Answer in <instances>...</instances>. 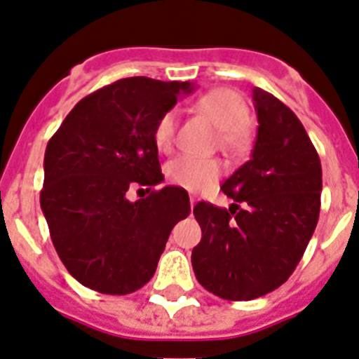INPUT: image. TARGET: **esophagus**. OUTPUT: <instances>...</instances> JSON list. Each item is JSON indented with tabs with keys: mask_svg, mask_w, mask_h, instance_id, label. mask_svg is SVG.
Here are the masks:
<instances>
[{
	"mask_svg": "<svg viewBox=\"0 0 359 359\" xmlns=\"http://www.w3.org/2000/svg\"><path fill=\"white\" fill-rule=\"evenodd\" d=\"M195 204H197V201H195V198H189V205H191V208H193V205H195Z\"/></svg>",
	"mask_w": 359,
	"mask_h": 359,
	"instance_id": "obj_1",
	"label": "esophagus"
}]
</instances>
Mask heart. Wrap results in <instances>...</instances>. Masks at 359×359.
I'll list each match as a JSON object with an SVG mask.
<instances>
[{"instance_id":"b5f03b06","label":"heart","mask_w":359,"mask_h":359,"mask_svg":"<svg viewBox=\"0 0 359 359\" xmlns=\"http://www.w3.org/2000/svg\"><path fill=\"white\" fill-rule=\"evenodd\" d=\"M198 114L218 128L220 142L227 148L244 146L249 137V108L245 99L231 88H215L205 92L195 102ZM179 124L177 110H168L161 115L154 126L155 148L166 154L173 148ZM222 166L217 158L179 155L166 164V177L171 184L188 189L204 191L211 188L220 177Z\"/></svg>"}]
</instances>
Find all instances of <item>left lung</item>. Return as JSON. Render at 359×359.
<instances>
[{
  "label": "left lung",
  "mask_w": 359,
  "mask_h": 359,
  "mask_svg": "<svg viewBox=\"0 0 359 359\" xmlns=\"http://www.w3.org/2000/svg\"><path fill=\"white\" fill-rule=\"evenodd\" d=\"M253 101V155L222 184L235 204L193 208L202 229L191 253L195 276L202 287L233 302L280 287L304 257L320 217L322 164L304 124L266 90L255 88Z\"/></svg>",
  "instance_id": "left-lung-1"
}]
</instances>
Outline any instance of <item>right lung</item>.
I'll return each instance as SVG.
<instances>
[{
	"instance_id": "right-lung-1",
	"label": "right lung",
	"mask_w": 359,
	"mask_h": 359,
	"mask_svg": "<svg viewBox=\"0 0 359 359\" xmlns=\"http://www.w3.org/2000/svg\"><path fill=\"white\" fill-rule=\"evenodd\" d=\"M188 81L126 77L81 99L46 144L41 210L59 258L85 287L130 294L149 282L179 220L184 189H151L164 175L154 126ZM146 187L128 201L127 189Z\"/></svg>"
}]
</instances>
